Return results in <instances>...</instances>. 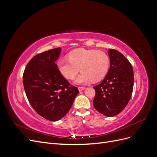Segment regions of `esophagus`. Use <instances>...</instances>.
I'll use <instances>...</instances> for the list:
<instances>
[{
  "mask_svg": "<svg viewBox=\"0 0 157 157\" xmlns=\"http://www.w3.org/2000/svg\"><path fill=\"white\" fill-rule=\"evenodd\" d=\"M85 87H82V86H79L78 88V90H79V92H82V91H83L84 90H85Z\"/></svg>",
  "mask_w": 157,
  "mask_h": 157,
  "instance_id": "1",
  "label": "esophagus"
}]
</instances>
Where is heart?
Instances as JSON below:
<instances>
[{
    "label": "heart",
    "instance_id": "b5f03b06",
    "mask_svg": "<svg viewBox=\"0 0 157 157\" xmlns=\"http://www.w3.org/2000/svg\"><path fill=\"white\" fill-rule=\"evenodd\" d=\"M67 58L59 59L57 67L68 80H73L80 69L81 73L75 80L77 84L99 81L105 77L110 65L109 57L101 50L77 48L70 52Z\"/></svg>",
    "mask_w": 157,
    "mask_h": 157
}]
</instances>
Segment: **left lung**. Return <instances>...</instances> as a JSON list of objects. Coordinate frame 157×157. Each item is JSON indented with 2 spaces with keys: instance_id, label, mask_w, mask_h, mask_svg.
<instances>
[{
  "instance_id": "1",
  "label": "left lung",
  "mask_w": 157,
  "mask_h": 157,
  "mask_svg": "<svg viewBox=\"0 0 157 157\" xmlns=\"http://www.w3.org/2000/svg\"><path fill=\"white\" fill-rule=\"evenodd\" d=\"M110 68L102 82L94 86L93 100L96 110L107 117H114L124 109L131 98L134 87V71L124 55L109 49Z\"/></svg>"
}]
</instances>
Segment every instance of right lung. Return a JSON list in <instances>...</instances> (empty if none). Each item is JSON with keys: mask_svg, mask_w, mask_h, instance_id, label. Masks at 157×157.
<instances>
[{"mask_svg": "<svg viewBox=\"0 0 157 157\" xmlns=\"http://www.w3.org/2000/svg\"><path fill=\"white\" fill-rule=\"evenodd\" d=\"M61 48L39 54L29 61L23 75L27 98L35 111L46 119L58 121L67 114L78 94L57 67Z\"/></svg>", "mask_w": 157, "mask_h": 157, "instance_id": "obj_1", "label": "right lung"}]
</instances>
